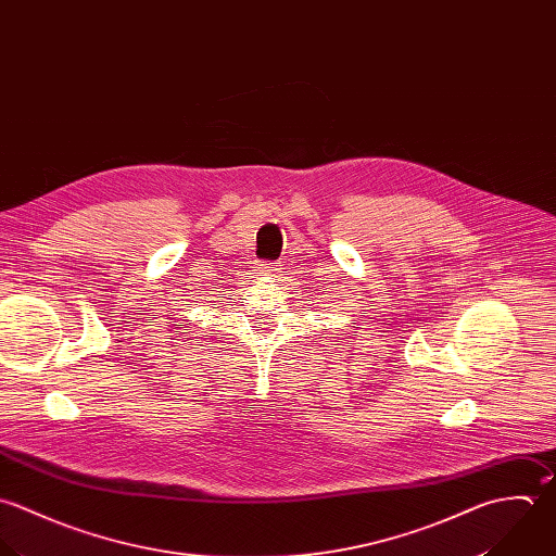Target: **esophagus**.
<instances>
[{"mask_svg":"<svg viewBox=\"0 0 556 556\" xmlns=\"http://www.w3.org/2000/svg\"><path fill=\"white\" fill-rule=\"evenodd\" d=\"M278 269H280V267H278V265H276V263H267V261H265V263H261V265H258V271H261V274H263V276H274V274H276V271H278Z\"/></svg>","mask_w":556,"mask_h":556,"instance_id":"obj_1","label":"esophagus"}]
</instances>
